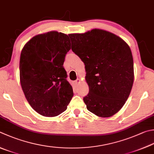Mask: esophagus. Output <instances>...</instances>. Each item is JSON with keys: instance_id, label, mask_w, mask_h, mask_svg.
<instances>
[{"instance_id": "obj_1", "label": "esophagus", "mask_w": 154, "mask_h": 154, "mask_svg": "<svg viewBox=\"0 0 154 154\" xmlns=\"http://www.w3.org/2000/svg\"><path fill=\"white\" fill-rule=\"evenodd\" d=\"M80 82V79H78H78L77 80H75V84H76V85H78V84H79V82Z\"/></svg>"}]
</instances>
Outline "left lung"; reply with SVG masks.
<instances>
[{
  "label": "left lung",
  "instance_id": "8db88e82",
  "mask_svg": "<svg viewBox=\"0 0 154 154\" xmlns=\"http://www.w3.org/2000/svg\"><path fill=\"white\" fill-rule=\"evenodd\" d=\"M72 50L85 65L89 87L84 102L99 117H110L123 106L131 92L134 69L128 44L115 34L100 29L69 35Z\"/></svg>",
  "mask_w": 154,
  "mask_h": 154
}]
</instances>
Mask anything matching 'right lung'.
Returning <instances> with one entry per match:
<instances>
[{"instance_id": "1", "label": "right lung", "mask_w": 154, "mask_h": 154, "mask_svg": "<svg viewBox=\"0 0 154 154\" xmlns=\"http://www.w3.org/2000/svg\"><path fill=\"white\" fill-rule=\"evenodd\" d=\"M68 35L56 31L37 35L21 51L22 90L32 108L44 117H56L65 111L73 97L63 67L66 54L71 49Z\"/></svg>"}]
</instances>
